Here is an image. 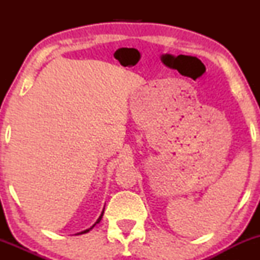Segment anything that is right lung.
Instances as JSON below:
<instances>
[{"instance_id":"add662e5","label":"right lung","mask_w":260,"mask_h":260,"mask_svg":"<svg viewBox=\"0 0 260 260\" xmlns=\"http://www.w3.org/2000/svg\"><path fill=\"white\" fill-rule=\"evenodd\" d=\"M103 214H104V211H103V213H101V215H100V217H99V219H98V221L96 222H95V223H99L100 222V220L101 219H103ZM95 226V225H94ZM94 226H92V228H94ZM91 228V229H92ZM91 229H89V230H91ZM89 230H85V231H83V232H80V234L79 235H82V234H85V232H89Z\"/></svg>"}]
</instances>
